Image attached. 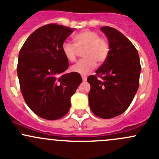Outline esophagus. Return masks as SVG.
<instances>
[{"mask_svg":"<svg viewBox=\"0 0 159 159\" xmlns=\"http://www.w3.org/2000/svg\"><path fill=\"white\" fill-rule=\"evenodd\" d=\"M81 78H82L83 81H85L86 80H87V76H86V75H82V76H81Z\"/></svg>","mask_w":159,"mask_h":159,"instance_id":"34e87169","label":"esophagus"}]
</instances>
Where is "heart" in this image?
I'll return each mask as SVG.
<instances>
[{
  "mask_svg": "<svg viewBox=\"0 0 159 159\" xmlns=\"http://www.w3.org/2000/svg\"><path fill=\"white\" fill-rule=\"evenodd\" d=\"M75 44L64 41L61 51L65 58L70 62L76 60L78 50L84 49L82 56L84 58L77 62L70 68V70L80 75H86L92 70L96 63L101 65L106 61L109 54L110 47L108 40L99 37L98 32L84 30L74 37Z\"/></svg>",
  "mask_w": 159,
  "mask_h": 159,
  "instance_id": "1",
  "label": "heart"
}]
</instances>
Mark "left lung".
I'll use <instances>...</instances> for the list:
<instances>
[{
  "mask_svg": "<svg viewBox=\"0 0 159 159\" xmlns=\"http://www.w3.org/2000/svg\"><path fill=\"white\" fill-rule=\"evenodd\" d=\"M101 30L108 38L109 54L95 75L87 78L89 102L96 116L108 119L131 105L139 89L141 65L137 49L122 33L108 26Z\"/></svg>",
  "mask_w": 159,
  "mask_h": 159,
  "instance_id": "obj_1",
  "label": "left lung"
}]
</instances>
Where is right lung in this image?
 <instances>
[{
    "instance_id": "add662e5",
    "label": "right lung",
    "mask_w": 159,
    "mask_h": 159,
    "mask_svg": "<svg viewBox=\"0 0 159 159\" xmlns=\"http://www.w3.org/2000/svg\"><path fill=\"white\" fill-rule=\"evenodd\" d=\"M73 31L57 24L44 25L28 37L19 52L17 72L21 94L32 111L44 119L65 116L70 97L82 81L80 74H63L69 63L61 44Z\"/></svg>"
}]
</instances>
